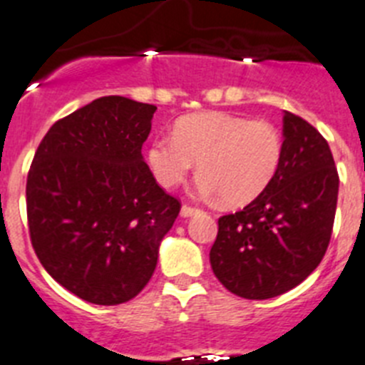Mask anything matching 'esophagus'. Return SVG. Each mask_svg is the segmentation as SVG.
I'll return each mask as SVG.
<instances>
[{
	"mask_svg": "<svg viewBox=\"0 0 365 365\" xmlns=\"http://www.w3.org/2000/svg\"><path fill=\"white\" fill-rule=\"evenodd\" d=\"M197 213H200V210H197V207H191V206H182V211H180V215H182L183 219L197 215Z\"/></svg>",
	"mask_w": 365,
	"mask_h": 365,
	"instance_id": "1",
	"label": "esophagus"
}]
</instances>
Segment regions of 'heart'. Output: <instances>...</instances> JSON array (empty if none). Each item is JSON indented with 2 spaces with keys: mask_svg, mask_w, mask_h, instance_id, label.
Segmentation results:
<instances>
[{
  "mask_svg": "<svg viewBox=\"0 0 365 365\" xmlns=\"http://www.w3.org/2000/svg\"><path fill=\"white\" fill-rule=\"evenodd\" d=\"M284 140L277 125L230 113H195L176 120L170 135H158L146 148V163L165 189L182 183L195 163L198 192L226 206L258 198L277 174Z\"/></svg>",
  "mask_w": 365,
  "mask_h": 365,
  "instance_id": "1",
  "label": "heart"
}]
</instances>
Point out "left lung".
Here are the masks:
<instances>
[{"label": "left lung", "mask_w": 365, "mask_h": 365, "mask_svg": "<svg viewBox=\"0 0 365 365\" xmlns=\"http://www.w3.org/2000/svg\"><path fill=\"white\" fill-rule=\"evenodd\" d=\"M284 152L267 189L219 219L211 269L234 295L263 301L289 292L323 259L332 234L339 178L329 143L284 111Z\"/></svg>", "instance_id": "obj_1"}]
</instances>
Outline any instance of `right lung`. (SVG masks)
<instances>
[{
    "instance_id": "obj_1",
    "label": "right lung",
    "mask_w": 365,
    "mask_h": 365,
    "mask_svg": "<svg viewBox=\"0 0 365 365\" xmlns=\"http://www.w3.org/2000/svg\"><path fill=\"white\" fill-rule=\"evenodd\" d=\"M155 109L98 98L51 125L29 168L33 249L55 282L93 304L139 295L180 213L140 154Z\"/></svg>"
}]
</instances>
